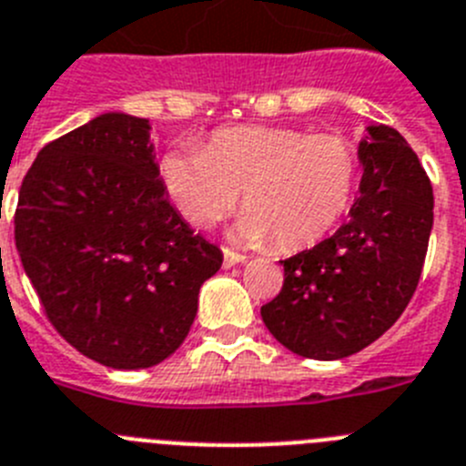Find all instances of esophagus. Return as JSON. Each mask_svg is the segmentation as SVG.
Masks as SVG:
<instances>
[{
	"instance_id": "esophagus-1",
	"label": "esophagus",
	"mask_w": 466,
	"mask_h": 466,
	"mask_svg": "<svg viewBox=\"0 0 466 466\" xmlns=\"http://www.w3.org/2000/svg\"><path fill=\"white\" fill-rule=\"evenodd\" d=\"M240 263H247V256L245 254H236V251L224 249V266L226 268L240 266Z\"/></svg>"
}]
</instances>
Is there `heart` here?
I'll use <instances>...</instances> for the list:
<instances>
[{
  "mask_svg": "<svg viewBox=\"0 0 466 466\" xmlns=\"http://www.w3.org/2000/svg\"><path fill=\"white\" fill-rule=\"evenodd\" d=\"M360 175L344 136L300 127L240 125L212 131L194 147H173L159 161L170 203L196 226L224 219L240 200L233 226L240 245L277 240L284 251L317 245L347 215Z\"/></svg>",
  "mask_w": 466,
  "mask_h": 466,
  "instance_id": "obj_1",
  "label": "heart"
}]
</instances>
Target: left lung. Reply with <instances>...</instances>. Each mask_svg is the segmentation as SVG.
<instances>
[{"label": "left lung", "instance_id": "1", "mask_svg": "<svg viewBox=\"0 0 466 466\" xmlns=\"http://www.w3.org/2000/svg\"><path fill=\"white\" fill-rule=\"evenodd\" d=\"M360 196L335 236L286 258L279 296L261 307L289 351L341 360L402 317L420 279L434 221L432 185L402 134L367 125Z\"/></svg>", "mask_w": 466, "mask_h": 466}]
</instances>
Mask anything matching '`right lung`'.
Wrapping results in <instances>:
<instances>
[{"label": "right lung", "mask_w": 466, "mask_h": 466, "mask_svg": "<svg viewBox=\"0 0 466 466\" xmlns=\"http://www.w3.org/2000/svg\"><path fill=\"white\" fill-rule=\"evenodd\" d=\"M149 131V119L113 110L53 140L15 210V247L48 319L113 370L177 351L224 261L170 205Z\"/></svg>", "instance_id": "obj_1"}]
</instances>
